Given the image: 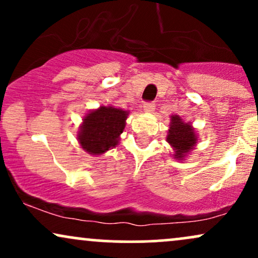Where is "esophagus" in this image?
I'll return each mask as SVG.
<instances>
[{
    "instance_id": "esophagus-1",
    "label": "esophagus",
    "mask_w": 258,
    "mask_h": 258,
    "mask_svg": "<svg viewBox=\"0 0 258 258\" xmlns=\"http://www.w3.org/2000/svg\"><path fill=\"white\" fill-rule=\"evenodd\" d=\"M143 108H144V111L150 112V114H152V112H154V110H155V104H154L153 102H147L144 103Z\"/></svg>"
}]
</instances>
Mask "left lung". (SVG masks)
<instances>
[{
    "mask_svg": "<svg viewBox=\"0 0 258 258\" xmlns=\"http://www.w3.org/2000/svg\"><path fill=\"white\" fill-rule=\"evenodd\" d=\"M167 142L173 148L176 160H183L186 154L193 150L198 142L197 132L189 122H184L179 115H171L170 130L167 132Z\"/></svg>",
    "mask_w": 258,
    "mask_h": 258,
    "instance_id": "8db88e82",
    "label": "left lung"
}]
</instances>
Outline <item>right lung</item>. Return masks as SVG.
Here are the masks:
<instances>
[{"label":"right lung","mask_w":258,"mask_h":258,"mask_svg":"<svg viewBox=\"0 0 258 258\" xmlns=\"http://www.w3.org/2000/svg\"><path fill=\"white\" fill-rule=\"evenodd\" d=\"M128 111L114 106H100L82 120L78 139L82 149L91 155H100L119 144Z\"/></svg>","instance_id":"1"}]
</instances>
